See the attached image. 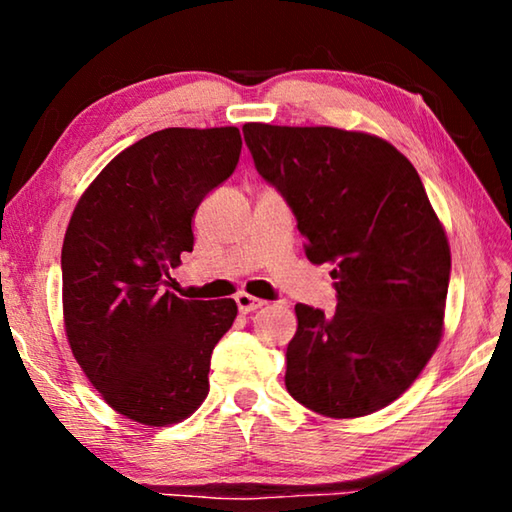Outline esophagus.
Wrapping results in <instances>:
<instances>
[{"label":"esophagus","instance_id":"obj_1","mask_svg":"<svg viewBox=\"0 0 512 512\" xmlns=\"http://www.w3.org/2000/svg\"><path fill=\"white\" fill-rule=\"evenodd\" d=\"M235 300H237V307H239L241 314H248V311H255L259 307H264V300H259L255 296H248V293H239Z\"/></svg>","mask_w":512,"mask_h":512}]
</instances>
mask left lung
Wrapping results in <instances>:
<instances>
[{
	"mask_svg": "<svg viewBox=\"0 0 512 512\" xmlns=\"http://www.w3.org/2000/svg\"><path fill=\"white\" fill-rule=\"evenodd\" d=\"M244 140L307 259L336 280L334 316L296 305L287 391L327 418L384 409L443 336L452 257L418 171L393 144L341 128L246 124Z\"/></svg>",
	"mask_w": 512,
	"mask_h": 512,
	"instance_id": "left-lung-1",
	"label": "left lung"
}]
</instances>
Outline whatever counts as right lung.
<instances>
[{"label": "right lung", "mask_w": 512, "mask_h": 512, "mask_svg": "<svg viewBox=\"0 0 512 512\" xmlns=\"http://www.w3.org/2000/svg\"><path fill=\"white\" fill-rule=\"evenodd\" d=\"M239 128H164L108 162L67 225L69 348L112 409L149 427L185 420L210 391L214 345L237 302L183 300L164 284L192 253V219L235 171Z\"/></svg>", "instance_id": "obj_1"}]
</instances>
